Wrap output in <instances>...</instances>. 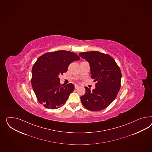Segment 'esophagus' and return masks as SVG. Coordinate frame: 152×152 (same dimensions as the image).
Returning a JSON list of instances; mask_svg holds the SVG:
<instances>
[{
  "mask_svg": "<svg viewBox=\"0 0 152 152\" xmlns=\"http://www.w3.org/2000/svg\"><path fill=\"white\" fill-rule=\"evenodd\" d=\"M79 87V86L78 85H77V84L75 85V89H77Z\"/></svg>",
  "mask_w": 152,
  "mask_h": 152,
  "instance_id": "34e87169",
  "label": "esophagus"
}]
</instances>
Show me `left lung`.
<instances>
[{
	"instance_id": "obj_1",
	"label": "left lung",
	"mask_w": 152,
	"mask_h": 152,
	"mask_svg": "<svg viewBox=\"0 0 152 152\" xmlns=\"http://www.w3.org/2000/svg\"><path fill=\"white\" fill-rule=\"evenodd\" d=\"M91 66V78L96 82L92 91L87 87L80 96L83 106L91 111H100L108 107L115 99L121 88V73L119 66L112 56L103 53L91 51L80 53Z\"/></svg>"
}]
</instances>
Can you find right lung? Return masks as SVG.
Here are the masks:
<instances>
[{
	"mask_svg": "<svg viewBox=\"0 0 152 152\" xmlns=\"http://www.w3.org/2000/svg\"><path fill=\"white\" fill-rule=\"evenodd\" d=\"M80 59L75 53L66 50L47 53L38 58L31 70V83L40 104L51 109L65 104L74 86L61 85L59 76L67 72L71 63Z\"/></svg>",
	"mask_w": 152,
	"mask_h": 152,
	"instance_id": "1",
	"label": "right lung"
}]
</instances>
